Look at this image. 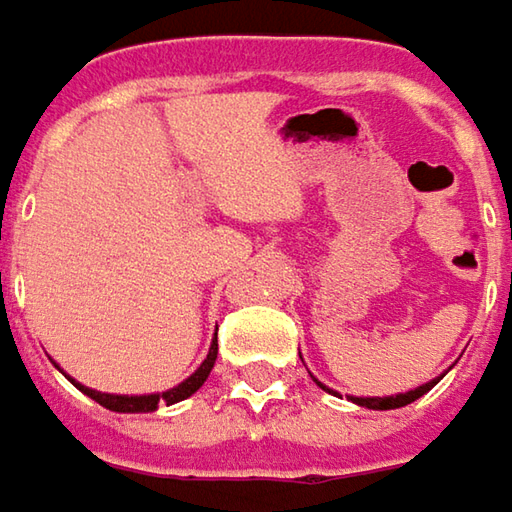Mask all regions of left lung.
<instances>
[{"label":"left lung","mask_w":512,"mask_h":512,"mask_svg":"<svg viewBox=\"0 0 512 512\" xmlns=\"http://www.w3.org/2000/svg\"><path fill=\"white\" fill-rule=\"evenodd\" d=\"M444 376V373H442ZM439 376V379H442ZM439 379H433V382L422 384V387H416V390H407V393H396V396H373V399H367V396H350V402H356L359 407H367V410H396V407H404V404L416 402V399H422L424 393L430 390V387H436L439 384ZM322 384V382H319ZM325 387V384H322ZM327 390V387H325Z\"/></svg>","instance_id":"8db88e82"}]
</instances>
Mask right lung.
Here are the masks:
<instances>
[{
  "instance_id": "obj_1",
  "label": "right lung",
  "mask_w": 512,
  "mask_h": 512,
  "mask_svg": "<svg viewBox=\"0 0 512 512\" xmlns=\"http://www.w3.org/2000/svg\"><path fill=\"white\" fill-rule=\"evenodd\" d=\"M216 353H219V344L213 342L210 344V350H207V359L199 364V370L193 373V376H187L185 382L176 384V387H170L165 393H150V396H113V393H99V390H90L85 384L79 382H70L76 384L85 396H90L93 402H99L102 407H108V410H116V413H150V410H156L159 404H176L187 399V396H193L202 384L207 382V376H210V370H213V364H216Z\"/></svg>"
}]
</instances>
